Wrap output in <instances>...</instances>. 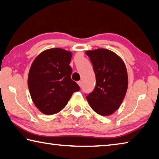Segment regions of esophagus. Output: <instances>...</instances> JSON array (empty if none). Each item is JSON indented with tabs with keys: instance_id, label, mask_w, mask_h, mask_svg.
<instances>
[{
	"instance_id": "obj_1",
	"label": "esophagus",
	"mask_w": 159,
	"mask_h": 159,
	"mask_svg": "<svg viewBox=\"0 0 159 159\" xmlns=\"http://www.w3.org/2000/svg\"><path fill=\"white\" fill-rule=\"evenodd\" d=\"M78 84H79V85L80 86V87H81L82 85V81H80V80H79V81H78Z\"/></svg>"
}]
</instances>
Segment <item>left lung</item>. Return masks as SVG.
<instances>
[{
    "label": "left lung",
    "mask_w": 159,
    "mask_h": 159,
    "mask_svg": "<svg viewBox=\"0 0 159 159\" xmlns=\"http://www.w3.org/2000/svg\"><path fill=\"white\" fill-rule=\"evenodd\" d=\"M96 77L94 90L86 96L90 106L104 116L119 108L128 89V73L121 58L112 51L99 48L85 52Z\"/></svg>",
    "instance_id": "1"
}]
</instances>
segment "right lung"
I'll return each mask as SVG.
<instances>
[{"label": "right lung", "instance_id": "add662e5", "mask_svg": "<svg viewBox=\"0 0 159 159\" xmlns=\"http://www.w3.org/2000/svg\"><path fill=\"white\" fill-rule=\"evenodd\" d=\"M72 53L61 48H51L37 56L28 76L32 101L45 115L57 114L68 103L74 92L80 90L71 79L69 66Z\"/></svg>", "mask_w": 159, "mask_h": 159}]
</instances>
